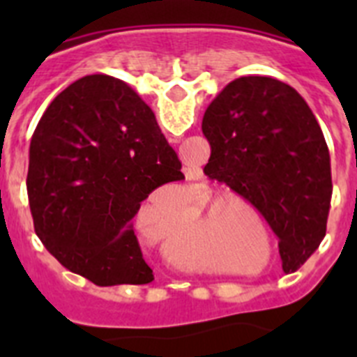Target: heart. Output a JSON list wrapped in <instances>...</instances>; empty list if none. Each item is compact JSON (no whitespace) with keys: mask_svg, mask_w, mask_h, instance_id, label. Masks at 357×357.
<instances>
[{"mask_svg":"<svg viewBox=\"0 0 357 357\" xmlns=\"http://www.w3.org/2000/svg\"><path fill=\"white\" fill-rule=\"evenodd\" d=\"M254 226L264 234L268 254H272V238L261 223L259 214L236 195L216 197L214 191L207 189L184 220L168 227L160 250L175 266L191 272H216L220 268V272L225 273L252 275L245 264L255 266L264 255V241L255 232ZM209 244L226 255L220 264L208 257ZM261 272L263 270L257 275Z\"/></svg>","mask_w":357,"mask_h":357,"instance_id":"heart-1","label":"heart"}]
</instances>
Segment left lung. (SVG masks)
<instances>
[{"instance_id": "left-lung-1", "label": "left lung", "mask_w": 357, "mask_h": 357, "mask_svg": "<svg viewBox=\"0 0 357 357\" xmlns=\"http://www.w3.org/2000/svg\"><path fill=\"white\" fill-rule=\"evenodd\" d=\"M204 173L259 211L279 238L282 270L295 272L326 236L331 157L304 98L270 77H239L207 107Z\"/></svg>"}]
</instances>
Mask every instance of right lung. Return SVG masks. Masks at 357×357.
Returning a JSON list of instances; mask_svg holds the SVG:
<instances>
[{"mask_svg":"<svg viewBox=\"0 0 357 357\" xmlns=\"http://www.w3.org/2000/svg\"><path fill=\"white\" fill-rule=\"evenodd\" d=\"M182 162L155 114L123 80L89 75L50 103L30 144L33 227L62 266L96 286L148 284L132 218Z\"/></svg>","mask_w":357,"mask_h":357,"instance_id":"add662e5","label":"right lung"}]
</instances>
